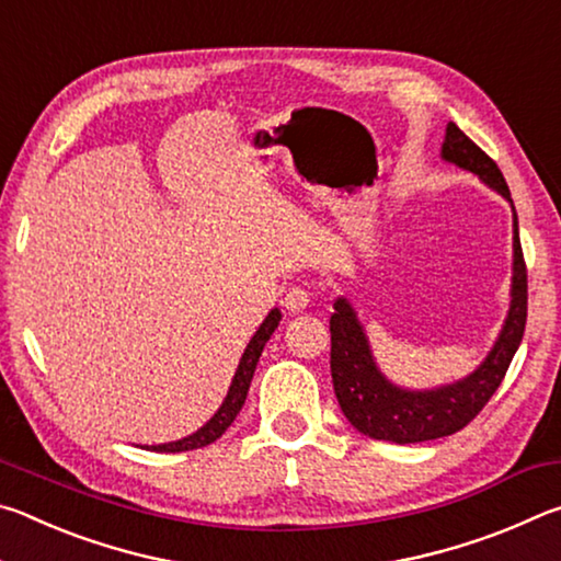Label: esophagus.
Returning a JSON list of instances; mask_svg holds the SVG:
<instances>
[{
	"instance_id": "obj_1",
	"label": "esophagus",
	"mask_w": 561,
	"mask_h": 561,
	"mask_svg": "<svg viewBox=\"0 0 561 561\" xmlns=\"http://www.w3.org/2000/svg\"><path fill=\"white\" fill-rule=\"evenodd\" d=\"M309 291L304 289V287H289L287 291H284V297H282V304H284V309L289 311V314H299V311H304L309 307Z\"/></svg>"
}]
</instances>
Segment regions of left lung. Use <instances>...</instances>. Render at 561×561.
I'll list each match as a JSON object with an SVG mask.
<instances>
[{
  "label": "left lung",
  "instance_id": "obj_1",
  "mask_svg": "<svg viewBox=\"0 0 561 561\" xmlns=\"http://www.w3.org/2000/svg\"><path fill=\"white\" fill-rule=\"evenodd\" d=\"M440 158L445 163L470 170L512 207L510 309L495 344L472 374L460 381L428 388V391H411V388L396 386L378 368L356 309L346 297H339L334 301V314L329 319L331 381H334V393L348 423L374 440H391L398 445L423 443L465 428L497 391L525 336L527 270L519 247L517 213L505 178L495 160L482 153L455 123H448L445 128Z\"/></svg>",
  "mask_w": 561,
  "mask_h": 561
}]
</instances>
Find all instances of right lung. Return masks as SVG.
<instances>
[{
    "label": "right lung",
    "mask_w": 561,
    "mask_h": 561,
    "mask_svg": "<svg viewBox=\"0 0 561 561\" xmlns=\"http://www.w3.org/2000/svg\"><path fill=\"white\" fill-rule=\"evenodd\" d=\"M279 319H282V311L274 307L267 314V319H264L260 324V329L254 331V336L250 339V344H247L240 364H237V371L232 376L230 388H227V396H225L222 405L217 408L215 415L203 425V428L190 433L187 438H180V440H173V443H160V445H144V448L156 450V453H183V450L205 448V445H210V443L220 438V435L232 425L237 413L242 411L247 391H250V383H252V376H254V368H257V360L262 356L264 344H267L270 336L274 334V329L279 327Z\"/></svg>",
    "instance_id": "add662e5"
}]
</instances>
